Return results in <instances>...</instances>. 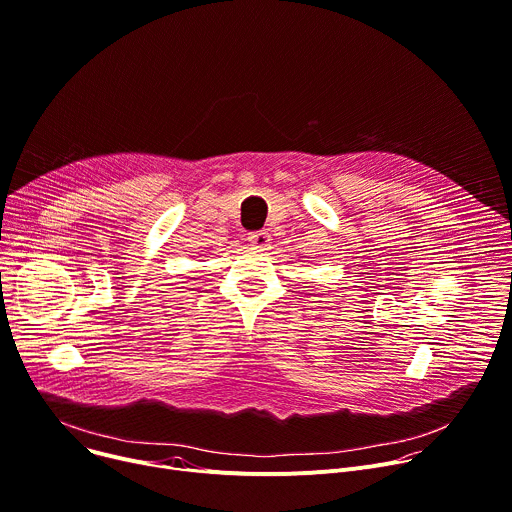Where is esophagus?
I'll return each mask as SVG.
<instances>
[{
  "label": "esophagus",
  "instance_id": "1",
  "mask_svg": "<svg viewBox=\"0 0 512 512\" xmlns=\"http://www.w3.org/2000/svg\"><path fill=\"white\" fill-rule=\"evenodd\" d=\"M247 239L255 247H267V243L271 241V235H269V231H253V233H249Z\"/></svg>",
  "mask_w": 512,
  "mask_h": 512
}]
</instances>
